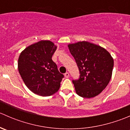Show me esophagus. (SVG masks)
Returning a JSON list of instances; mask_svg holds the SVG:
<instances>
[{
  "label": "esophagus",
  "mask_w": 130,
  "mask_h": 130,
  "mask_svg": "<svg viewBox=\"0 0 130 130\" xmlns=\"http://www.w3.org/2000/svg\"><path fill=\"white\" fill-rule=\"evenodd\" d=\"M64 75H65V77H66V78H69V72H66L64 74Z\"/></svg>",
  "instance_id": "34e87169"
}]
</instances>
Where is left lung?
<instances>
[{
    "instance_id": "obj_1",
    "label": "left lung",
    "mask_w": 130,
    "mask_h": 130,
    "mask_svg": "<svg viewBox=\"0 0 130 130\" xmlns=\"http://www.w3.org/2000/svg\"><path fill=\"white\" fill-rule=\"evenodd\" d=\"M68 47L80 74L78 80H72L76 93L84 98L99 95L111 80L112 57L103 47L85 41L69 44Z\"/></svg>"
}]
</instances>
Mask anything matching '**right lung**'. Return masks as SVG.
Listing matches in <instances>:
<instances>
[{"label": "right lung", "instance_id": "right-lung-1", "mask_svg": "<svg viewBox=\"0 0 130 130\" xmlns=\"http://www.w3.org/2000/svg\"><path fill=\"white\" fill-rule=\"evenodd\" d=\"M57 48L53 42L41 40L27 46L19 55L18 70L22 79L37 95L50 96L60 89L64 76L52 59Z\"/></svg>", "mask_w": 130, "mask_h": 130}]
</instances>
